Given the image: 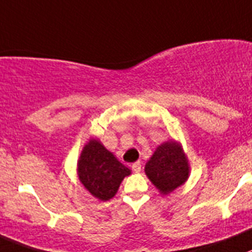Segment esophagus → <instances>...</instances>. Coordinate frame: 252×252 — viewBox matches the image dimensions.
Instances as JSON below:
<instances>
[{
	"instance_id": "1",
	"label": "esophagus",
	"mask_w": 252,
	"mask_h": 252,
	"mask_svg": "<svg viewBox=\"0 0 252 252\" xmlns=\"http://www.w3.org/2000/svg\"><path fill=\"white\" fill-rule=\"evenodd\" d=\"M131 169H133L135 173H139V171L142 170V164H140V161H137V163L131 164Z\"/></svg>"
}]
</instances>
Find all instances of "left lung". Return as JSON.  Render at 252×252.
<instances>
[{"mask_svg": "<svg viewBox=\"0 0 252 252\" xmlns=\"http://www.w3.org/2000/svg\"><path fill=\"white\" fill-rule=\"evenodd\" d=\"M145 174L163 194L184 184L189 175V166L180 145L174 142L159 145L145 165Z\"/></svg>", "mask_w": 252, "mask_h": 252, "instance_id": "left-lung-1", "label": "left lung"}]
</instances>
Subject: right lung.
I'll list each match as a JSON object with an SVG mask.
<instances>
[{
  "instance_id": "add662e5",
  "label": "right lung",
  "mask_w": 252,
  "mask_h": 252,
  "mask_svg": "<svg viewBox=\"0 0 252 252\" xmlns=\"http://www.w3.org/2000/svg\"><path fill=\"white\" fill-rule=\"evenodd\" d=\"M129 174L130 170L98 140H91L84 147L78 161L79 180L99 200L112 199Z\"/></svg>"
}]
</instances>
